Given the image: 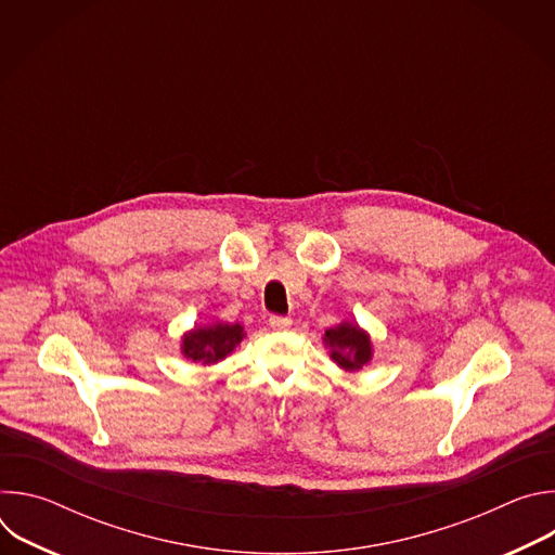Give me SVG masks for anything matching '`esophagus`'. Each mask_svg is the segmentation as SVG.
Masks as SVG:
<instances>
[{
    "instance_id": "esophagus-1",
    "label": "esophagus",
    "mask_w": 555,
    "mask_h": 555,
    "mask_svg": "<svg viewBox=\"0 0 555 555\" xmlns=\"http://www.w3.org/2000/svg\"><path fill=\"white\" fill-rule=\"evenodd\" d=\"M270 327L274 330V332H285V330H289V325H292V319H287V315H270Z\"/></svg>"
}]
</instances>
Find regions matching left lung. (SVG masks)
I'll return each instance as SVG.
<instances>
[{
    "label": "left lung",
    "mask_w": 555,
    "mask_h": 555,
    "mask_svg": "<svg viewBox=\"0 0 555 555\" xmlns=\"http://www.w3.org/2000/svg\"><path fill=\"white\" fill-rule=\"evenodd\" d=\"M323 345L330 351V358L345 373H360L375 353L369 332L351 321H343L336 327H330L323 336Z\"/></svg>",
    "instance_id": "left-lung-1"
}]
</instances>
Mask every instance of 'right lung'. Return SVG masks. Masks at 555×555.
Instances as JSON below:
<instances>
[{
  "label": "right lung",
  "instance_id": "add662e5",
  "mask_svg": "<svg viewBox=\"0 0 555 555\" xmlns=\"http://www.w3.org/2000/svg\"><path fill=\"white\" fill-rule=\"evenodd\" d=\"M244 338V325L212 321L208 325H195L189 330L182 336L180 351L186 360L210 366L225 360Z\"/></svg>",
  "mask_w": 555,
  "mask_h": 555
}]
</instances>
